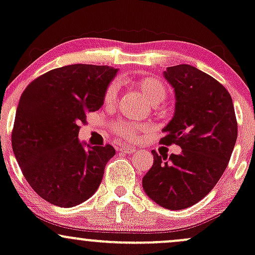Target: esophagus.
Returning a JSON list of instances; mask_svg holds the SVG:
<instances>
[{
    "label": "esophagus",
    "instance_id": "1",
    "mask_svg": "<svg viewBox=\"0 0 255 255\" xmlns=\"http://www.w3.org/2000/svg\"><path fill=\"white\" fill-rule=\"evenodd\" d=\"M119 149H120V151H123V153H125V154H132V153H135L136 148L135 147H128V145H124V147H120Z\"/></svg>",
    "mask_w": 255,
    "mask_h": 255
}]
</instances>
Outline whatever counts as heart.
Wrapping results in <instances>:
<instances>
[{"mask_svg": "<svg viewBox=\"0 0 255 255\" xmlns=\"http://www.w3.org/2000/svg\"><path fill=\"white\" fill-rule=\"evenodd\" d=\"M122 82L128 83L131 87L136 88L148 100V102L150 105L156 106V107L167 96L166 85L164 84V82L160 81L156 77L144 76L137 77V78H123ZM117 91H118V89H117V87L114 84L108 85L106 88L104 94L105 105L111 106L114 104L117 97ZM111 128H112L113 133H116L120 138L125 139V141H133L144 130V127L139 124H135V123L127 122V120H122V122L113 123Z\"/></svg>", "mask_w": 255, "mask_h": 255, "instance_id": "1", "label": "heart"}]
</instances>
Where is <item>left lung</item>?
Returning a JSON list of instances; mask_svg holds the SVG:
<instances>
[{
    "label": "left lung",
    "mask_w": 255,
    "mask_h": 255,
    "mask_svg": "<svg viewBox=\"0 0 255 255\" xmlns=\"http://www.w3.org/2000/svg\"><path fill=\"white\" fill-rule=\"evenodd\" d=\"M166 81L176 94L172 120L160 143L177 144L179 155H159L143 177V189L167 210L195 205L213 189L229 164L237 139V120L229 91L190 65L167 67Z\"/></svg>",
    "instance_id": "8db88e82"
}]
</instances>
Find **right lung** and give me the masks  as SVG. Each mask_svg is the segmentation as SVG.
Instances as JSON below:
<instances>
[{
    "label": "right lung",
    "mask_w": 255,
    "mask_h": 255,
    "mask_svg": "<svg viewBox=\"0 0 255 255\" xmlns=\"http://www.w3.org/2000/svg\"><path fill=\"white\" fill-rule=\"evenodd\" d=\"M108 66L76 64L54 68L27 85L16 108L12 148L25 179L42 199L73 207L97 190L111 144L85 150L78 139L87 114L100 110L117 74Z\"/></svg>",
    "instance_id": "1"
}]
</instances>
